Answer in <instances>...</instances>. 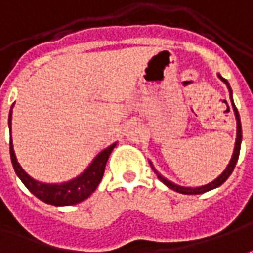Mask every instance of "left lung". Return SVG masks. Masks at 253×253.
<instances>
[{
  "mask_svg": "<svg viewBox=\"0 0 253 253\" xmlns=\"http://www.w3.org/2000/svg\"><path fill=\"white\" fill-rule=\"evenodd\" d=\"M217 77L220 79L223 83L227 85L228 91H230V98H231V105H233V111H234L235 115V120H237V137H235V145H234V151H233V155H231V159H230V162L226 166V169L221 171L219 176L216 177L214 180H212L211 183H208L205 185H199V187H185V185H180L176 184V183H173V181H170L168 180L166 177L162 176L158 170L155 169V166H154V163L149 161L151 163V168L154 169V171L156 173V176L158 178L162 181L163 184L166 185V187H169L170 190H173V191L180 192V194H185V195H198V194H204L206 191H211V190H214V188H217V187H220L226 180H227L230 174L233 173V170H234L235 165H237V161H238V156H240V149H241V141H242V128H241V120H240V115H238V111H237V108H235L234 101H233V91H231V87H230V84L226 79H223V77L217 73Z\"/></svg>",
  "mask_w": 253,
  "mask_h": 253,
  "instance_id": "obj_1",
  "label": "left lung"
}]
</instances>
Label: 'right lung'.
Instances as JSON below:
<instances>
[{
	"instance_id": "add662e5",
	"label": "right lung",
	"mask_w": 253,
	"mask_h": 253,
	"mask_svg": "<svg viewBox=\"0 0 253 253\" xmlns=\"http://www.w3.org/2000/svg\"><path fill=\"white\" fill-rule=\"evenodd\" d=\"M12 109L13 105L11 106L9 116H8V126L9 131H12ZM118 142H113L109 147H106L98 154L91 163L84 169L83 173H80L79 176L73 177L72 180L63 181V183H42L32 176H29L25 170L22 169V166L19 165L16 155H15V149H13V142H9V154H11L12 166L15 169L16 176L20 178V181L26 185V188L32 192L33 195H36L37 198L54 206H69L76 205L79 202H82L84 199H87L92 192L97 190L98 184L101 183L102 176L105 171V165L108 162V158L111 155L113 148L116 147Z\"/></svg>"
}]
</instances>
